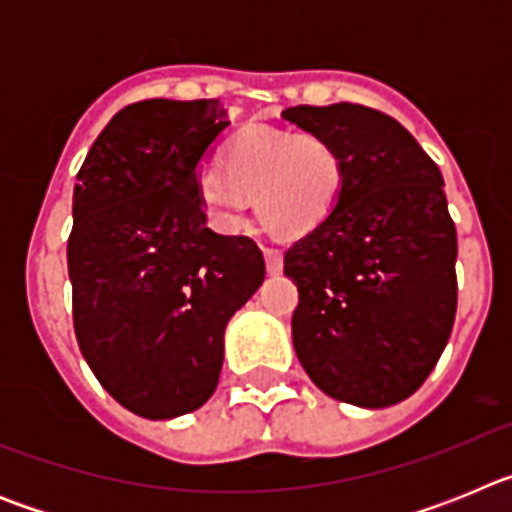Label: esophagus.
Wrapping results in <instances>:
<instances>
[{
    "instance_id": "obj_1",
    "label": "esophagus",
    "mask_w": 512,
    "mask_h": 512,
    "mask_svg": "<svg viewBox=\"0 0 512 512\" xmlns=\"http://www.w3.org/2000/svg\"><path fill=\"white\" fill-rule=\"evenodd\" d=\"M264 261H266V271H269V274H279L284 266V256H282V251H277V248H264Z\"/></svg>"
}]
</instances>
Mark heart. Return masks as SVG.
<instances>
[{
    "label": "heart",
    "mask_w": 512,
    "mask_h": 512,
    "mask_svg": "<svg viewBox=\"0 0 512 512\" xmlns=\"http://www.w3.org/2000/svg\"><path fill=\"white\" fill-rule=\"evenodd\" d=\"M223 166L207 164L194 174L197 202L220 233L243 228L251 200L271 230L310 233L338 205L346 176L341 153L323 135L259 125L230 138Z\"/></svg>",
    "instance_id": "obj_1"
}]
</instances>
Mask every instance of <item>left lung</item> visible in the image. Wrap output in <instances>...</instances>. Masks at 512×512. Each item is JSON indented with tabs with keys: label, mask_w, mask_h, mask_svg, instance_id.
<instances>
[{
	"label": "left lung",
	"mask_w": 512,
	"mask_h": 512,
	"mask_svg": "<svg viewBox=\"0 0 512 512\" xmlns=\"http://www.w3.org/2000/svg\"><path fill=\"white\" fill-rule=\"evenodd\" d=\"M343 158V192L325 223L284 253L297 284L292 343L333 400L390 408L413 395L449 343L456 228L443 176L390 115L338 102L289 107Z\"/></svg>",
	"instance_id": "1"
}]
</instances>
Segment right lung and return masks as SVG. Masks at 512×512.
<instances>
[{"instance_id": "1", "label": "right lung", "mask_w": 512, "mask_h": 512, "mask_svg": "<svg viewBox=\"0 0 512 512\" xmlns=\"http://www.w3.org/2000/svg\"><path fill=\"white\" fill-rule=\"evenodd\" d=\"M228 125L217 99L135 102L76 176V341L99 384L140 418H179L210 400L225 328L264 282L259 246L212 233L194 194Z\"/></svg>"}]
</instances>
